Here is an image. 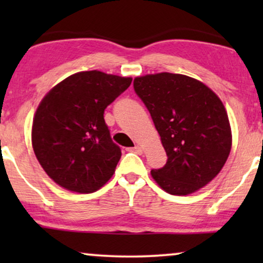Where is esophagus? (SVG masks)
Instances as JSON below:
<instances>
[{
    "label": "esophagus",
    "instance_id": "1",
    "mask_svg": "<svg viewBox=\"0 0 263 263\" xmlns=\"http://www.w3.org/2000/svg\"><path fill=\"white\" fill-rule=\"evenodd\" d=\"M128 151H130V152H134L136 154H141L142 153V147L135 146L134 148H128Z\"/></svg>",
    "mask_w": 263,
    "mask_h": 263
}]
</instances>
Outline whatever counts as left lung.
<instances>
[{"label": "left lung", "instance_id": "obj_1", "mask_svg": "<svg viewBox=\"0 0 263 263\" xmlns=\"http://www.w3.org/2000/svg\"><path fill=\"white\" fill-rule=\"evenodd\" d=\"M135 93L149 111L167 161L151 171L161 189L188 195L210 183L228 160L231 128L224 104L206 85L182 74L134 79Z\"/></svg>", "mask_w": 263, "mask_h": 263}]
</instances>
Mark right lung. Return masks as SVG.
I'll list each match as a JSON object with an SVG mask.
<instances>
[{
    "mask_svg": "<svg viewBox=\"0 0 263 263\" xmlns=\"http://www.w3.org/2000/svg\"><path fill=\"white\" fill-rule=\"evenodd\" d=\"M132 78L89 70L56 85L39 104L32 125L35 157L50 178L70 192H96L112 177L121 148L104 111Z\"/></svg>",
    "mask_w": 263,
    "mask_h": 263,
    "instance_id": "obj_1",
    "label": "right lung"
}]
</instances>
